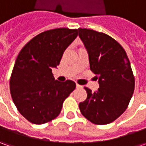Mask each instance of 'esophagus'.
Returning a JSON list of instances; mask_svg holds the SVG:
<instances>
[{
  "label": "esophagus",
  "instance_id": "34e87169",
  "mask_svg": "<svg viewBox=\"0 0 146 146\" xmlns=\"http://www.w3.org/2000/svg\"><path fill=\"white\" fill-rule=\"evenodd\" d=\"M76 88H82V86L81 85H80V84H76Z\"/></svg>",
  "mask_w": 146,
  "mask_h": 146
}]
</instances>
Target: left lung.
I'll list each match as a JSON object with an SVG mask.
<instances>
[{
    "mask_svg": "<svg viewBox=\"0 0 146 146\" xmlns=\"http://www.w3.org/2000/svg\"><path fill=\"white\" fill-rule=\"evenodd\" d=\"M87 48L90 70L98 76L99 88L84 87L87 99L79 104L81 114L98 125L112 123L127 108L135 88V78L125 50L115 39L92 29L79 28Z\"/></svg>",
    "mask_w": 146,
    "mask_h": 146,
    "instance_id": "obj_1",
    "label": "left lung"
}]
</instances>
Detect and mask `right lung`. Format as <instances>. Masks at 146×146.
<instances>
[{"instance_id": "right-lung-1", "label": "right lung", "mask_w": 146, "mask_h": 146, "mask_svg": "<svg viewBox=\"0 0 146 146\" xmlns=\"http://www.w3.org/2000/svg\"><path fill=\"white\" fill-rule=\"evenodd\" d=\"M78 29L56 28L32 38L19 53L9 79L10 94L19 113L35 124L46 123L60 114L65 99L76 88L72 80H55L52 68L60 63Z\"/></svg>"}]
</instances>
